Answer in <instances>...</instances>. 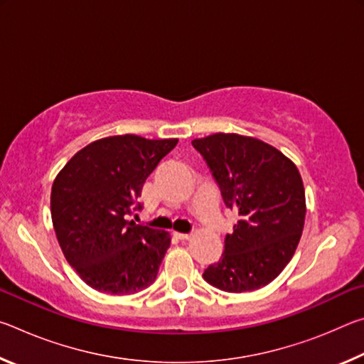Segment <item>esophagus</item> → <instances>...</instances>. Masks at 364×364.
Returning a JSON list of instances; mask_svg holds the SVG:
<instances>
[{
    "instance_id": "obj_1",
    "label": "esophagus",
    "mask_w": 364,
    "mask_h": 364,
    "mask_svg": "<svg viewBox=\"0 0 364 364\" xmlns=\"http://www.w3.org/2000/svg\"><path fill=\"white\" fill-rule=\"evenodd\" d=\"M175 236L178 239H181V241H186V239H189L191 236H193V234H189V232H175Z\"/></svg>"
}]
</instances>
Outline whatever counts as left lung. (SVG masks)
I'll return each instance as SVG.
<instances>
[{"instance_id":"left-lung-1","label":"left lung","mask_w":364,"mask_h":364,"mask_svg":"<svg viewBox=\"0 0 364 364\" xmlns=\"http://www.w3.org/2000/svg\"><path fill=\"white\" fill-rule=\"evenodd\" d=\"M228 208L239 213L225 250L204 271L208 284L247 292L269 284L291 262L305 223V189L292 160L260 139L217 133L194 139Z\"/></svg>"}]
</instances>
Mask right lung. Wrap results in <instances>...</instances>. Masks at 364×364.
I'll return each instance as SVG.
<instances>
[{
	"mask_svg": "<svg viewBox=\"0 0 364 364\" xmlns=\"http://www.w3.org/2000/svg\"><path fill=\"white\" fill-rule=\"evenodd\" d=\"M178 139L109 136L78 151L51 189V218L65 260L90 287L134 294L151 286L170 247V234L127 217Z\"/></svg>",
	"mask_w": 364,
	"mask_h": 364,
	"instance_id": "right-lung-1",
	"label": "right lung"
}]
</instances>
